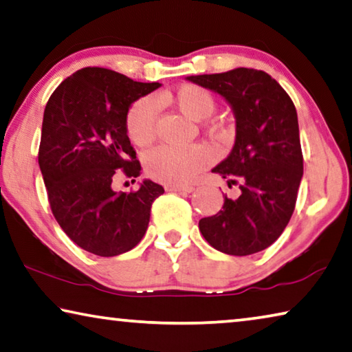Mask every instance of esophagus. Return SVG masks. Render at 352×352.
<instances>
[{
    "label": "esophagus",
    "mask_w": 352,
    "mask_h": 352,
    "mask_svg": "<svg viewBox=\"0 0 352 352\" xmlns=\"http://www.w3.org/2000/svg\"><path fill=\"white\" fill-rule=\"evenodd\" d=\"M166 191H172V192H192L194 188L192 186H177V185H167Z\"/></svg>",
    "instance_id": "obj_1"
}]
</instances>
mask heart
Listing matches in <instances>:
<instances>
[{
	"instance_id": "1",
	"label": "heart",
	"mask_w": 352,
	"mask_h": 352,
	"mask_svg": "<svg viewBox=\"0 0 352 352\" xmlns=\"http://www.w3.org/2000/svg\"><path fill=\"white\" fill-rule=\"evenodd\" d=\"M158 104H170L183 116L192 120H204L216 109V100L208 89L199 85H182L174 91L160 94L156 97H144L133 103L126 114V133L136 146H148L156 135ZM211 131L219 139L228 136L222 125H211ZM213 156L204 146L188 148L156 147L147 155V174L167 185H183L192 180L200 170L211 163Z\"/></svg>"
}]
</instances>
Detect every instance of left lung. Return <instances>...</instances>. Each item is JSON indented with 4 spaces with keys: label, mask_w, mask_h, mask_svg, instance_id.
Segmentation results:
<instances>
[{
    "label": "left lung",
    "mask_w": 352,
    "mask_h": 352,
    "mask_svg": "<svg viewBox=\"0 0 352 352\" xmlns=\"http://www.w3.org/2000/svg\"><path fill=\"white\" fill-rule=\"evenodd\" d=\"M232 106L236 138L230 155L213 170L239 185V197H224L222 210L199 221L210 246L228 255L270 248L288 226L304 170L293 100L263 70L233 69L188 76Z\"/></svg>",
    "instance_id": "obj_1"
}]
</instances>
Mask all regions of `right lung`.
<instances>
[{"mask_svg": "<svg viewBox=\"0 0 352 352\" xmlns=\"http://www.w3.org/2000/svg\"><path fill=\"white\" fill-rule=\"evenodd\" d=\"M160 86L86 67L60 82L45 106L38 166L48 202L65 235L87 252L131 250L146 235L153 200L164 192L152 180L131 192L113 189L117 175L135 182L141 172L126 135L128 109Z\"/></svg>", "mask_w": 352, "mask_h": 352, "instance_id": "obj_1", "label": "right lung"}]
</instances>
